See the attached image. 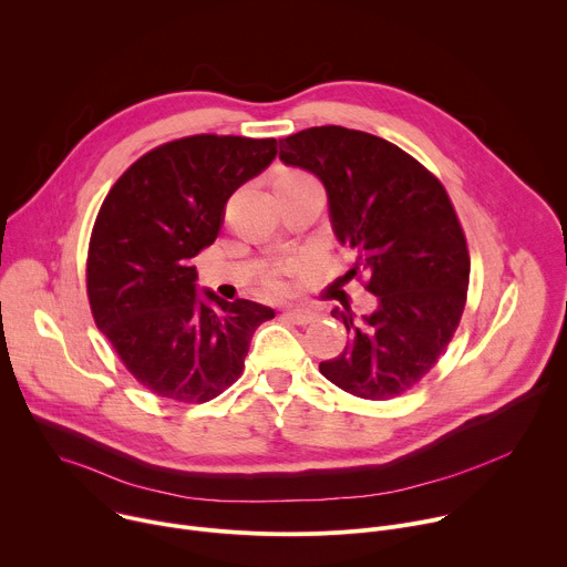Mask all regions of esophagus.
Returning a JSON list of instances; mask_svg holds the SVG:
<instances>
[{"label": "esophagus", "instance_id": "obj_1", "mask_svg": "<svg viewBox=\"0 0 567 567\" xmlns=\"http://www.w3.org/2000/svg\"><path fill=\"white\" fill-rule=\"evenodd\" d=\"M282 316L287 320H291L293 326H309V322H313L318 318V313L311 309H287Z\"/></svg>", "mask_w": 567, "mask_h": 567}]
</instances>
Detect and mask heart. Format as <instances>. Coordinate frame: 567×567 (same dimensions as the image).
Wrapping results in <instances>:
<instances>
[{
  "label": "heart",
  "instance_id": "obj_1",
  "mask_svg": "<svg viewBox=\"0 0 567 567\" xmlns=\"http://www.w3.org/2000/svg\"><path fill=\"white\" fill-rule=\"evenodd\" d=\"M302 179H311L309 175H305V173H300V171H289V173H285V175H280L278 177V182H302ZM276 182V184H278ZM309 267V262H291V265H285V267H278V269H274V271H269L265 278H262V287H265V291L269 293V296H287V293H291V278L293 276H298V274H302L305 269Z\"/></svg>",
  "mask_w": 567,
  "mask_h": 567
}]
</instances>
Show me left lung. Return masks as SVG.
<instances>
[{
	"label": "left lung",
	"mask_w": 567,
	"mask_h": 567,
	"mask_svg": "<svg viewBox=\"0 0 567 567\" xmlns=\"http://www.w3.org/2000/svg\"><path fill=\"white\" fill-rule=\"evenodd\" d=\"M280 161L313 173L328 190L330 219L354 251L350 276H368L377 309L332 316L352 337L320 361L341 390L385 401L420 383L451 343L466 305L468 249L442 182L394 143L341 125L280 138Z\"/></svg>",
	"instance_id": "obj_1"
}]
</instances>
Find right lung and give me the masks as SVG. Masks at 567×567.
Returning <instances> with one entry per match:
<instances>
[{
    "label": "right lung",
    "instance_id": "right-lung-1",
    "mask_svg": "<svg viewBox=\"0 0 567 567\" xmlns=\"http://www.w3.org/2000/svg\"><path fill=\"white\" fill-rule=\"evenodd\" d=\"M276 158V138L195 134L145 152L107 193L90 237L96 328L156 396L204 403L233 385L258 326L254 300L197 298L193 258L210 247L228 197Z\"/></svg>",
    "mask_w": 567,
    "mask_h": 567
}]
</instances>
